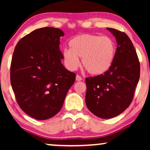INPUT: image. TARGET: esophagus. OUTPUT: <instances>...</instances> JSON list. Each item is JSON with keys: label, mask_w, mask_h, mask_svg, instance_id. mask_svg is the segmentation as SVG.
<instances>
[{"label": "esophagus", "mask_w": 150, "mask_h": 150, "mask_svg": "<svg viewBox=\"0 0 150 150\" xmlns=\"http://www.w3.org/2000/svg\"><path fill=\"white\" fill-rule=\"evenodd\" d=\"M76 81H81L82 80V78H81V76L77 74L76 76Z\"/></svg>", "instance_id": "esophagus-1"}]
</instances>
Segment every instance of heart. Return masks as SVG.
Returning <instances> with one entry per match:
<instances>
[{"instance_id":"obj_1","label":"heart","mask_w":150,"mask_h":150,"mask_svg":"<svg viewBox=\"0 0 150 150\" xmlns=\"http://www.w3.org/2000/svg\"><path fill=\"white\" fill-rule=\"evenodd\" d=\"M69 49L63 51V59L67 67L76 69L79 59L87 72L100 75L108 70L113 63L117 46L113 39L108 36L81 34L69 42Z\"/></svg>"}]
</instances>
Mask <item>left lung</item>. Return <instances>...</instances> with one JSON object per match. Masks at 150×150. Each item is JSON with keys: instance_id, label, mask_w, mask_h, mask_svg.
Here are the masks:
<instances>
[{"instance_id": "left-lung-1", "label": "left lung", "mask_w": 150, "mask_h": 150, "mask_svg": "<svg viewBox=\"0 0 150 150\" xmlns=\"http://www.w3.org/2000/svg\"><path fill=\"white\" fill-rule=\"evenodd\" d=\"M107 29L117 43L113 63L105 73L85 79L88 109L102 119L117 116L130 106L140 77V63L132 41L124 32Z\"/></svg>"}]
</instances>
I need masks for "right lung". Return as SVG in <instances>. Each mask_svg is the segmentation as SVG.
I'll return each instance as SVG.
<instances>
[{
  "label": "right lung",
  "mask_w": 150,
  "mask_h": 150,
  "mask_svg": "<svg viewBox=\"0 0 150 150\" xmlns=\"http://www.w3.org/2000/svg\"><path fill=\"white\" fill-rule=\"evenodd\" d=\"M59 28H38L23 37L12 56L10 81L21 109L39 120L60 111L65 96L74 83L76 74L66 69L59 50Z\"/></svg>",
  "instance_id": "add662e5"
}]
</instances>
